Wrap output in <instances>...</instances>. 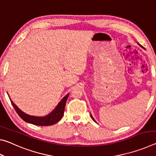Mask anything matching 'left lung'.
<instances>
[{"mask_svg":"<svg viewBox=\"0 0 156 156\" xmlns=\"http://www.w3.org/2000/svg\"><path fill=\"white\" fill-rule=\"evenodd\" d=\"M138 44H139V45H140V47H142V48H143V47H142V45H141V44H139V43H138ZM90 115H91V118H92V120H94V122H96V120H94V118H93V116H92V115H91V114H90Z\"/></svg>","mask_w":156,"mask_h":156,"instance_id":"obj_1","label":"left lung"}]
</instances>
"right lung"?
Returning a JSON list of instances; mask_svg holds the SVG:
<instances>
[{"instance_id": "1", "label": "right lung", "mask_w": 156, "mask_h": 156, "mask_svg": "<svg viewBox=\"0 0 156 156\" xmlns=\"http://www.w3.org/2000/svg\"><path fill=\"white\" fill-rule=\"evenodd\" d=\"M69 94H67L65 97L62 98V99L60 100V102L57 105V106L55 107V109L50 112L49 114L44 116H35L27 114L23 111H21L16 105L9 97V99L11 100V102L13 107L16 111L18 115L25 121L26 122H29L35 125L38 126H49L54 125L55 123L58 122V121L62 118L64 115L65 107L66 105V102L68 98V96Z\"/></svg>"}]
</instances>
